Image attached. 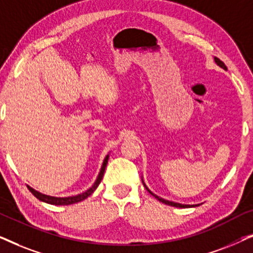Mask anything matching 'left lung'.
Wrapping results in <instances>:
<instances>
[{
  "label": "left lung",
  "instance_id": "left-lung-1",
  "mask_svg": "<svg viewBox=\"0 0 253 253\" xmlns=\"http://www.w3.org/2000/svg\"><path fill=\"white\" fill-rule=\"evenodd\" d=\"M214 60H215V62H216V64L217 65H220L221 68H223L224 70H227V67H226V64L223 63L222 61L220 60V58H217V57H215L214 58ZM147 189V188H146ZM148 190V189H147ZM148 192L151 193V195H153V193H152L150 190H148ZM155 198H157L159 202H161V203H164V204H167V205H169V206H175V207H193V206H197V205H182V204H178V203H174V202H168V200H165V199H162V198H160V197H158V196H155V195H153Z\"/></svg>",
  "mask_w": 253,
  "mask_h": 253
}]
</instances>
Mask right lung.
<instances>
[{"label":"right lung","instance_id":"add662e5","mask_svg":"<svg viewBox=\"0 0 253 253\" xmlns=\"http://www.w3.org/2000/svg\"><path fill=\"white\" fill-rule=\"evenodd\" d=\"M107 162H108V155L105 158V160H103V164H102V167H101V170L99 172V176L98 178H96V181L94 184L92 185V188H89L87 191L81 193V195L78 196H74V197H65V198H57V197H50V196H46V195H42V193L36 191V190L30 188V186H27L29 190L31 192L33 193L34 196L37 197L39 200H42L44 203H48V204H51V205H71V204H75V203H78V202H82V200H84L87 198L92 195L93 192H94V190L98 188V185L100 184V182H101V179L103 177V174H105V169H106V166H107Z\"/></svg>","mask_w":253,"mask_h":253}]
</instances>
